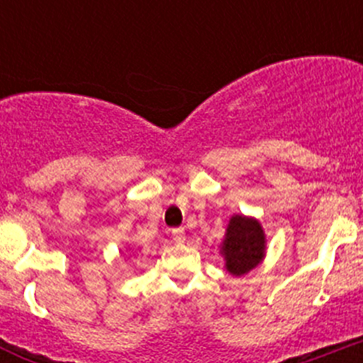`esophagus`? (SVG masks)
Masks as SVG:
<instances>
[{
    "label": "esophagus",
    "instance_id": "esophagus-1",
    "mask_svg": "<svg viewBox=\"0 0 363 363\" xmlns=\"http://www.w3.org/2000/svg\"><path fill=\"white\" fill-rule=\"evenodd\" d=\"M172 240L176 243H184L185 242V230L184 229H172Z\"/></svg>",
    "mask_w": 363,
    "mask_h": 363
}]
</instances>
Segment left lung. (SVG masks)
I'll return each instance as SVG.
<instances>
[{"instance_id":"obj_1","label":"left lung","mask_w":363,"mask_h":363,"mask_svg":"<svg viewBox=\"0 0 363 363\" xmlns=\"http://www.w3.org/2000/svg\"><path fill=\"white\" fill-rule=\"evenodd\" d=\"M265 236L262 225L252 218L233 216L227 227L221 252L225 256L227 271L242 277L264 258Z\"/></svg>"}]
</instances>
